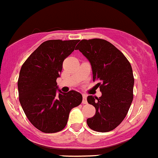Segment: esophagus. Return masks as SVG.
<instances>
[{
  "mask_svg": "<svg viewBox=\"0 0 158 158\" xmlns=\"http://www.w3.org/2000/svg\"><path fill=\"white\" fill-rule=\"evenodd\" d=\"M87 98L85 95H83L82 96V104H87Z\"/></svg>",
  "mask_w": 158,
  "mask_h": 158,
  "instance_id": "obj_1",
  "label": "esophagus"
}]
</instances>
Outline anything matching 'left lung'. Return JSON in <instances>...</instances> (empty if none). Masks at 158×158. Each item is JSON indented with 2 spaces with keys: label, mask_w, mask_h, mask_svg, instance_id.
Returning a JSON list of instances; mask_svg holds the SVG:
<instances>
[{
  "label": "left lung",
  "mask_w": 158,
  "mask_h": 158,
  "mask_svg": "<svg viewBox=\"0 0 158 158\" xmlns=\"http://www.w3.org/2000/svg\"><path fill=\"white\" fill-rule=\"evenodd\" d=\"M89 61L93 81H97L102 96L89 95L87 101L95 114L87 119L92 130L108 132L118 126L133 100V72L124 54L111 43L102 39L82 40L76 46Z\"/></svg>",
  "instance_id": "left-lung-1"
}]
</instances>
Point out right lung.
Returning <instances> with one entry per match:
<instances>
[{
	"label": "right lung",
	"mask_w": 158,
	"mask_h": 158,
	"mask_svg": "<svg viewBox=\"0 0 158 158\" xmlns=\"http://www.w3.org/2000/svg\"><path fill=\"white\" fill-rule=\"evenodd\" d=\"M79 41H45L20 69L17 82L20 105L32 125L44 133L63 130L71 109L82 101L79 92L74 90L62 92L56 83L63 61L74 51Z\"/></svg>",
	"instance_id": "1"
}]
</instances>
